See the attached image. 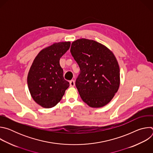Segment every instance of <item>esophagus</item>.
Segmentation results:
<instances>
[{"instance_id": "obj_1", "label": "esophagus", "mask_w": 153, "mask_h": 153, "mask_svg": "<svg viewBox=\"0 0 153 153\" xmlns=\"http://www.w3.org/2000/svg\"><path fill=\"white\" fill-rule=\"evenodd\" d=\"M70 85L71 86H75V81L74 80H71L70 82Z\"/></svg>"}]
</instances>
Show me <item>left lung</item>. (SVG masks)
Segmentation results:
<instances>
[{"label": "left lung", "instance_id": "obj_1", "mask_svg": "<svg viewBox=\"0 0 153 153\" xmlns=\"http://www.w3.org/2000/svg\"><path fill=\"white\" fill-rule=\"evenodd\" d=\"M72 56L80 73L76 86L82 100L92 108L105 106L114 97L120 86V68L113 53L93 40L73 42Z\"/></svg>", "mask_w": 153, "mask_h": 153}]
</instances>
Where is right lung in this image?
<instances>
[{
  "instance_id": "add662e5",
  "label": "right lung",
  "mask_w": 153,
  "mask_h": 153,
  "mask_svg": "<svg viewBox=\"0 0 153 153\" xmlns=\"http://www.w3.org/2000/svg\"><path fill=\"white\" fill-rule=\"evenodd\" d=\"M70 45V42L54 43L42 50L33 60L28 74V86L33 100L43 108L56 106L70 86L63 78L59 60Z\"/></svg>"
}]
</instances>
